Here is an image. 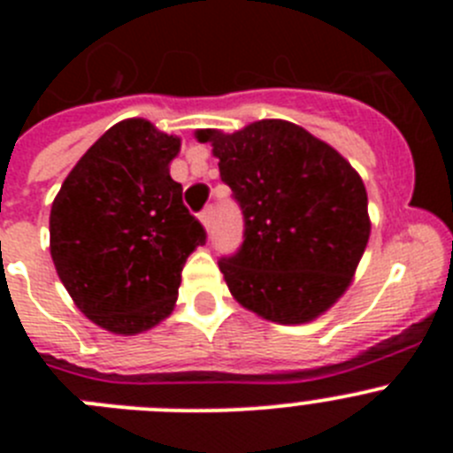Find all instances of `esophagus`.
Masks as SVG:
<instances>
[{"label": "esophagus", "instance_id": "esophagus-1", "mask_svg": "<svg viewBox=\"0 0 453 453\" xmlns=\"http://www.w3.org/2000/svg\"><path fill=\"white\" fill-rule=\"evenodd\" d=\"M199 219H202V224L206 226V229H211V224H213V206L203 208L202 215H199Z\"/></svg>", "mask_w": 453, "mask_h": 453}]
</instances>
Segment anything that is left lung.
Instances as JSON below:
<instances>
[{"label": "left lung", "mask_w": 453, "mask_h": 453, "mask_svg": "<svg viewBox=\"0 0 453 453\" xmlns=\"http://www.w3.org/2000/svg\"><path fill=\"white\" fill-rule=\"evenodd\" d=\"M234 190L245 240L219 272L238 303L279 324H303L349 288L370 240L363 179L331 145L286 119L235 134L197 131Z\"/></svg>", "instance_id": "1"}]
</instances>
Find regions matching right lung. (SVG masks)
Returning a JSON list of instances; mask_svg holds the SVG:
<instances>
[{
    "mask_svg": "<svg viewBox=\"0 0 453 453\" xmlns=\"http://www.w3.org/2000/svg\"><path fill=\"white\" fill-rule=\"evenodd\" d=\"M177 135L122 119L72 167L51 203L58 279L88 319L119 335L147 331L177 302L186 258L206 231L170 177Z\"/></svg>",
    "mask_w": 453,
    "mask_h": 453,
    "instance_id": "right-lung-1",
    "label": "right lung"
}]
</instances>
